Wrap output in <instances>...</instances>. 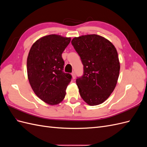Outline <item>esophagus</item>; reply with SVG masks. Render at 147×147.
I'll list each match as a JSON object with an SVG mask.
<instances>
[{"mask_svg":"<svg viewBox=\"0 0 147 147\" xmlns=\"http://www.w3.org/2000/svg\"><path fill=\"white\" fill-rule=\"evenodd\" d=\"M72 78H73L74 80L75 79V78H76V76H75V72H72Z\"/></svg>","mask_w":147,"mask_h":147,"instance_id":"1","label":"esophagus"}]
</instances>
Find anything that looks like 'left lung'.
<instances>
[{
    "mask_svg": "<svg viewBox=\"0 0 147 147\" xmlns=\"http://www.w3.org/2000/svg\"><path fill=\"white\" fill-rule=\"evenodd\" d=\"M71 43L83 65V75L76 80L82 98L91 106L103 103L113 91L119 77L116 48L96 34L75 37Z\"/></svg>",
    "mask_w": 147,
    "mask_h": 147,
    "instance_id": "left-lung-1",
    "label": "left lung"
}]
</instances>
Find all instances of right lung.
Listing matches in <instances>:
<instances>
[{
    "label": "right lung",
    "mask_w": 147,
    "mask_h": 147,
    "mask_svg": "<svg viewBox=\"0 0 147 147\" xmlns=\"http://www.w3.org/2000/svg\"><path fill=\"white\" fill-rule=\"evenodd\" d=\"M70 37L51 34L31 47L27 59L28 77L34 93L45 103L55 105L63 100L72 75L63 72L62 53Z\"/></svg>",
    "instance_id": "right-lung-1"
}]
</instances>
